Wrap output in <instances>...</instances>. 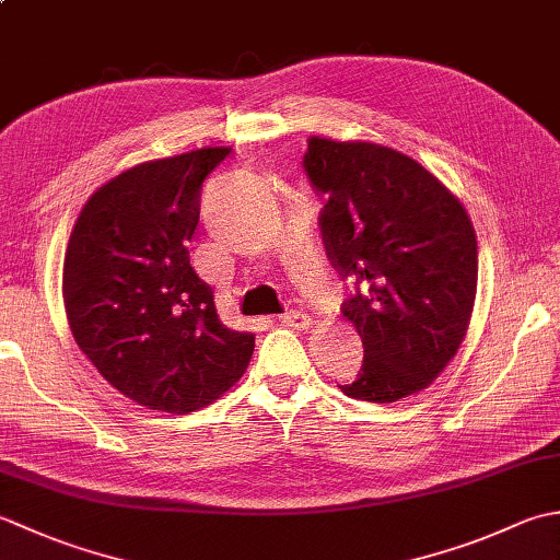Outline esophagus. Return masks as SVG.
<instances>
[{"label": "esophagus", "instance_id": "34e87169", "mask_svg": "<svg viewBox=\"0 0 560 560\" xmlns=\"http://www.w3.org/2000/svg\"><path fill=\"white\" fill-rule=\"evenodd\" d=\"M279 323L287 325V327H295V329H307V327H311L313 319H311V315L303 313V311H289V313H283L279 317Z\"/></svg>", "mask_w": 560, "mask_h": 560}]
</instances>
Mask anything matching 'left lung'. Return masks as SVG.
<instances>
[{
  "label": "left lung",
  "instance_id": "1",
  "mask_svg": "<svg viewBox=\"0 0 560 560\" xmlns=\"http://www.w3.org/2000/svg\"><path fill=\"white\" fill-rule=\"evenodd\" d=\"M303 171L319 235L353 291L341 313L363 339L347 397L387 404L425 389L455 359L477 299V235L455 195L404 153L365 141H307Z\"/></svg>",
  "mask_w": 560,
  "mask_h": 560
}]
</instances>
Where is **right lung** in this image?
I'll return each instance as SVG.
<instances>
[{
    "instance_id": "obj_1",
    "label": "right lung",
    "mask_w": 560,
    "mask_h": 560,
    "mask_svg": "<svg viewBox=\"0 0 560 560\" xmlns=\"http://www.w3.org/2000/svg\"><path fill=\"white\" fill-rule=\"evenodd\" d=\"M231 149H199L117 175L81 209L65 255L71 335L141 407L187 413L219 399L253 359L255 335L221 325L189 265L201 185Z\"/></svg>"
}]
</instances>
